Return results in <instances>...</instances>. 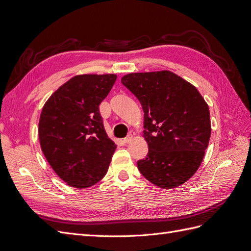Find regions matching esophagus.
I'll return each mask as SVG.
<instances>
[{
	"label": "esophagus",
	"mask_w": 251,
	"mask_h": 251,
	"mask_svg": "<svg viewBox=\"0 0 251 251\" xmlns=\"http://www.w3.org/2000/svg\"><path fill=\"white\" fill-rule=\"evenodd\" d=\"M133 140V135H127L126 137L124 139L125 143H130Z\"/></svg>",
	"instance_id": "obj_1"
}]
</instances>
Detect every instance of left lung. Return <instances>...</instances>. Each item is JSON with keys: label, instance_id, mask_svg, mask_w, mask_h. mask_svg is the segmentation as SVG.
I'll return each instance as SVG.
<instances>
[{"label": "left lung", "instance_id": "8db88e82", "mask_svg": "<svg viewBox=\"0 0 251 251\" xmlns=\"http://www.w3.org/2000/svg\"><path fill=\"white\" fill-rule=\"evenodd\" d=\"M121 82L144 112L149 153L137 162L139 172L161 188L185 183L200 168L208 147V104L191 82L169 70L130 73Z\"/></svg>", "mask_w": 251, "mask_h": 251}]
</instances>
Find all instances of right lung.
I'll use <instances>...</instances> for the list:
<instances>
[{
  "mask_svg": "<svg viewBox=\"0 0 251 251\" xmlns=\"http://www.w3.org/2000/svg\"><path fill=\"white\" fill-rule=\"evenodd\" d=\"M116 78V74L76 75L44 104L39 121L41 149L69 186L90 187L108 172L116 144L104 130L100 104Z\"/></svg>",
  "mask_w": 251,
  "mask_h": 251,
  "instance_id": "1",
  "label": "right lung"
}]
</instances>
